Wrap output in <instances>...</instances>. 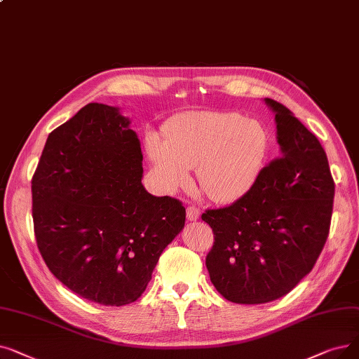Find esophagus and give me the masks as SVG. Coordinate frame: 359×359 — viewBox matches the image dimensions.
Instances as JSON below:
<instances>
[{
	"label": "esophagus",
	"mask_w": 359,
	"mask_h": 359,
	"mask_svg": "<svg viewBox=\"0 0 359 359\" xmlns=\"http://www.w3.org/2000/svg\"><path fill=\"white\" fill-rule=\"evenodd\" d=\"M199 218V210L195 207L186 208V220L188 222H196Z\"/></svg>",
	"instance_id": "obj_1"
}]
</instances>
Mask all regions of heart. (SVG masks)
<instances>
[{
    "mask_svg": "<svg viewBox=\"0 0 359 359\" xmlns=\"http://www.w3.org/2000/svg\"><path fill=\"white\" fill-rule=\"evenodd\" d=\"M148 158L161 188L171 194L191 180L196 168L201 191L229 204L254 188L266 164L269 133L238 113L195 111L167 124L165 139L147 135Z\"/></svg>",
    "mask_w": 359,
    "mask_h": 359,
    "instance_id": "1",
    "label": "heart"
}]
</instances>
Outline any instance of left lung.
Wrapping results in <instances>:
<instances>
[{
	"mask_svg": "<svg viewBox=\"0 0 359 359\" xmlns=\"http://www.w3.org/2000/svg\"><path fill=\"white\" fill-rule=\"evenodd\" d=\"M264 102L276 114L280 157L243 198L202 214L214 231L211 283L236 304H266L298 285L323 251L333 211L334 183L318 139L285 105Z\"/></svg>",
	"mask_w": 359,
	"mask_h": 359,
	"instance_id": "obj_1",
	"label": "left lung"
}]
</instances>
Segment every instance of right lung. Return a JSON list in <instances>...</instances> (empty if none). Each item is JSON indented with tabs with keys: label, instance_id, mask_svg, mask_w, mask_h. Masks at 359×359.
Segmentation results:
<instances>
[{
	"label": "right lung",
	"instance_id": "obj_1",
	"mask_svg": "<svg viewBox=\"0 0 359 359\" xmlns=\"http://www.w3.org/2000/svg\"><path fill=\"white\" fill-rule=\"evenodd\" d=\"M118 107L90 102L46 139L32 179V217L46 267L82 298L135 302L186 210L142 184V152Z\"/></svg>",
	"mask_w": 359,
	"mask_h": 359
}]
</instances>
